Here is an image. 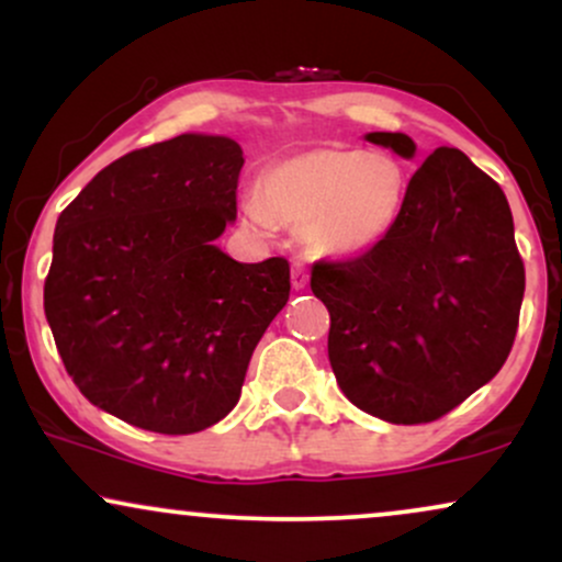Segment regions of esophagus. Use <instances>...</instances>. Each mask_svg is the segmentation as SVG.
I'll use <instances>...</instances> for the list:
<instances>
[{"mask_svg": "<svg viewBox=\"0 0 562 562\" xmlns=\"http://www.w3.org/2000/svg\"><path fill=\"white\" fill-rule=\"evenodd\" d=\"M290 280H293V288H295V290L306 288V285H308V269H306V263L295 261V263H293V274H290Z\"/></svg>", "mask_w": 562, "mask_h": 562, "instance_id": "34e87169", "label": "esophagus"}]
</instances>
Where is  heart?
Segmentation results:
<instances>
[{
    "label": "heart",
    "mask_w": 562,
    "mask_h": 562,
    "mask_svg": "<svg viewBox=\"0 0 562 562\" xmlns=\"http://www.w3.org/2000/svg\"><path fill=\"white\" fill-rule=\"evenodd\" d=\"M406 192L404 166L389 153L312 147L263 171L248 214L259 224L308 229L317 254L362 256L396 229Z\"/></svg>",
    "instance_id": "heart-1"
}]
</instances>
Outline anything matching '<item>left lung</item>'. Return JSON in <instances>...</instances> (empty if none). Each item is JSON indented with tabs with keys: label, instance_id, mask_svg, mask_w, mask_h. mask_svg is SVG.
Returning a JSON list of instances; mask_svg holds the SVG:
<instances>
[{
	"label": "left lung",
	"instance_id": "1",
	"mask_svg": "<svg viewBox=\"0 0 562 562\" xmlns=\"http://www.w3.org/2000/svg\"><path fill=\"white\" fill-rule=\"evenodd\" d=\"M367 139L415 156L406 134ZM524 290L505 192L457 147H438L412 173L389 240L312 269L340 391L393 425L438 420L502 370Z\"/></svg>",
	"mask_w": 562,
	"mask_h": 562
}]
</instances>
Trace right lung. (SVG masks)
<instances>
[{
	"label": "right lung",
	"mask_w": 562,
	"mask_h": 562,
	"mask_svg": "<svg viewBox=\"0 0 562 562\" xmlns=\"http://www.w3.org/2000/svg\"><path fill=\"white\" fill-rule=\"evenodd\" d=\"M240 169L235 139L182 134L113 160L57 218L44 314L68 375L119 420L187 436L227 417L288 303V259L214 245Z\"/></svg>",
	"instance_id": "right-lung-1"
}]
</instances>
